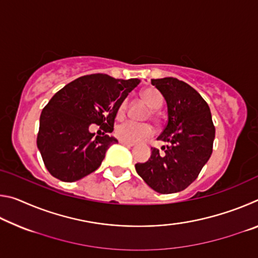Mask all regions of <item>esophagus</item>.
I'll return each instance as SVG.
<instances>
[{"instance_id": "1", "label": "esophagus", "mask_w": 258, "mask_h": 258, "mask_svg": "<svg viewBox=\"0 0 258 258\" xmlns=\"http://www.w3.org/2000/svg\"><path fill=\"white\" fill-rule=\"evenodd\" d=\"M119 143H120V145H123V146H127V147H134V146H135L134 143H132V142H128V141H125V140H119Z\"/></svg>"}]
</instances>
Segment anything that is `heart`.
I'll return each mask as SVG.
<instances>
[{
    "mask_svg": "<svg viewBox=\"0 0 258 258\" xmlns=\"http://www.w3.org/2000/svg\"><path fill=\"white\" fill-rule=\"evenodd\" d=\"M141 97L143 99L148 106H149L151 109H158L161 104V99L160 93L157 91L154 87H148V89L143 90L141 93ZM154 110L151 111V113H155ZM126 111V102L123 101L119 103L118 108H117V117L118 118H121L125 115ZM115 133L117 137L121 140H125V141L132 142V143H137L142 141L147 138H149L150 135L154 133V130H152L151 126L149 124L146 123H135V121H131V120H126L120 123L119 125H117V127L115 130Z\"/></svg>",
    "mask_w": 258,
    "mask_h": 258,
    "instance_id": "b5f03b06",
    "label": "heart"
}]
</instances>
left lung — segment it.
<instances>
[{
  "label": "left lung",
  "instance_id": "left-lung-1",
  "mask_svg": "<svg viewBox=\"0 0 258 258\" xmlns=\"http://www.w3.org/2000/svg\"><path fill=\"white\" fill-rule=\"evenodd\" d=\"M167 104V124L157 140L167 143L164 154L151 148L146 163L135 169L148 185L159 194L186 189L207 163L215 139L211 109L197 91L177 78L151 80Z\"/></svg>",
  "mask_w": 258,
  "mask_h": 258
}]
</instances>
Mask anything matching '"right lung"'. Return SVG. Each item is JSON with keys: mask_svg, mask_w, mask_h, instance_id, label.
I'll return each mask as SVG.
<instances>
[{"mask_svg": "<svg viewBox=\"0 0 258 258\" xmlns=\"http://www.w3.org/2000/svg\"><path fill=\"white\" fill-rule=\"evenodd\" d=\"M140 80H116L106 74L77 78L56 92L42 110L37 148L47 171L63 182H75L99 168L117 139V108ZM99 124L106 134L94 137L88 128Z\"/></svg>", "mask_w": 258, "mask_h": 258, "instance_id": "add662e5", "label": "right lung"}]
</instances>
